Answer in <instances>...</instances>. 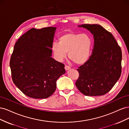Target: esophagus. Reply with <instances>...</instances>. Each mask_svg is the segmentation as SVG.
Returning <instances> with one entry per match:
<instances>
[{
  "instance_id": "1",
  "label": "esophagus",
  "mask_w": 129,
  "mask_h": 129,
  "mask_svg": "<svg viewBox=\"0 0 129 129\" xmlns=\"http://www.w3.org/2000/svg\"><path fill=\"white\" fill-rule=\"evenodd\" d=\"M64 69H65V70H66V71H68V70L71 69V67H69V66H65Z\"/></svg>"
}]
</instances>
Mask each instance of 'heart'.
<instances>
[{
  "label": "heart",
  "instance_id": "1",
  "mask_svg": "<svg viewBox=\"0 0 129 129\" xmlns=\"http://www.w3.org/2000/svg\"><path fill=\"white\" fill-rule=\"evenodd\" d=\"M92 44L91 38L87 34L68 32L58 39V43H54L52 52L57 61H61L68 53L69 59L76 64L86 62L90 56Z\"/></svg>",
  "mask_w": 129,
  "mask_h": 129
}]
</instances>
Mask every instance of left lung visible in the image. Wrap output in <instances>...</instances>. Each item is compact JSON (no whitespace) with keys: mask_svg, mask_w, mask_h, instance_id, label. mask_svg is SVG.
<instances>
[{"mask_svg":"<svg viewBox=\"0 0 129 129\" xmlns=\"http://www.w3.org/2000/svg\"><path fill=\"white\" fill-rule=\"evenodd\" d=\"M78 27L90 31L94 44L90 57L77 69L80 76L76 86L85 96L103 95L120 76L122 50L112 34L101 25L83 24Z\"/></svg>","mask_w":129,"mask_h":129,"instance_id":"obj_1","label":"left lung"}]
</instances>
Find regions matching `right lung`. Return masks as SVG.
I'll return each instance as SVG.
<instances>
[{
	"instance_id": "obj_1",
	"label": "right lung",
	"mask_w": 129,
	"mask_h": 129,
	"mask_svg": "<svg viewBox=\"0 0 129 129\" xmlns=\"http://www.w3.org/2000/svg\"><path fill=\"white\" fill-rule=\"evenodd\" d=\"M56 27L32 28L19 39L10 66L14 84L31 98H48L55 91L56 81L65 73L64 64L52 57Z\"/></svg>"
}]
</instances>
